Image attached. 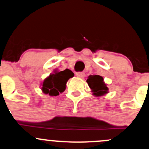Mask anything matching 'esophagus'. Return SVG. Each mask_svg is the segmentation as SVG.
<instances>
[{"mask_svg":"<svg viewBox=\"0 0 149 149\" xmlns=\"http://www.w3.org/2000/svg\"><path fill=\"white\" fill-rule=\"evenodd\" d=\"M76 75L78 78H80V79H83L85 76V73L84 72H78V73H76Z\"/></svg>","mask_w":149,"mask_h":149,"instance_id":"1","label":"esophagus"}]
</instances>
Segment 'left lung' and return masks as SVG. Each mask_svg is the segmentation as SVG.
<instances>
[{
  "label": "left lung",
  "instance_id": "left-lung-1",
  "mask_svg": "<svg viewBox=\"0 0 149 149\" xmlns=\"http://www.w3.org/2000/svg\"><path fill=\"white\" fill-rule=\"evenodd\" d=\"M88 85L90 87L91 92L95 96H102L109 93V88L102 76L98 75H90L86 80Z\"/></svg>",
  "mask_w": 149,
  "mask_h": 149
}]
</instances>
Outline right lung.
Wrapping results in <instances>:
<instances>
[{"instance_id":"right-lung-1","label":"right lung","mask_w":149,"mask_h":149,"mask_svg":"<svg viewBox=\"0 0 149 149\" xmlns=\"http://www.w3.org/2000/svg\"><path fill=\"white\" fill-rule=\"evenodd\" d=\"M73 76L74 73L69 69L63 71L54 70V73H51L41 84L42 92L51 96H57L59 93H61L65 90L67 81Z\"/></svg>"}]
</instances>
